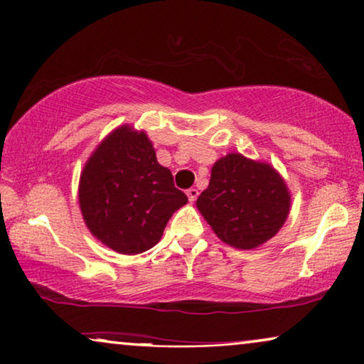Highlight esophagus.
<instances>
[{
  "instance_id": "esophagus-1",
  "label": "esophagus",
  "mask_w": 364,
  "mask_h": 364,
  "mask_svg": "<svg viewBox=\"0 0 364 364\" xmlns=\"http://www.w3.org/2000/svg\"><path fill=\"white\" fill-rule=\"evenodd\" d=\"M187 197H188V202H191V203H193V202H196L197 200V197H198V191H197V188H188V191H187Z\"/></svg>"
}]
</instances>
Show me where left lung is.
Returning <instances> with one entry per match:
<instances>
[{
  "label": "left lung",
  "instance_id": "left-lung-1",
  "mask_svg": "<svg viewBox=\"0 0 364 364\" xmlns=\"http://www.w3.org/2000/svg\"><path fill=\"white\" fill-rule=\"evenodd\" d=\"M290 207V191L277 168L238 152L213 164L210 183L197 198L213 233L240 250H253L275 237Z\"/></svg>",
  "mask_w": 364,
  "mask_h": 364
}]
</instances>
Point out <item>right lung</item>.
Listing matches in <instances>:
<instances>
[{
  "label": "right lung",
  "mask_w": 364,
  "mask_h": 364,
  "mask_svg": "<svg viewBox=\"0 0 364 364\" xmlns=\"http://www.w3.org/2000/svg\"><path fill=\"white\" fill-rule=\"evenodd\" d=\"M77 197L89 232L122 255L156 245L172 213L188 202L172 172L157 162L146 131L129 124L114 129L89 156Z\"/></svg>",
  "instance_id": "add662e5"
}]
</instances>
